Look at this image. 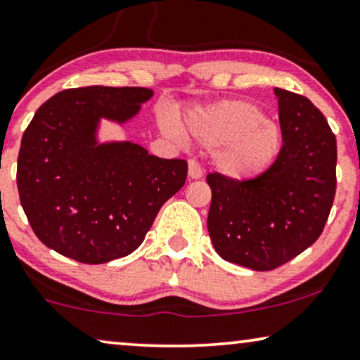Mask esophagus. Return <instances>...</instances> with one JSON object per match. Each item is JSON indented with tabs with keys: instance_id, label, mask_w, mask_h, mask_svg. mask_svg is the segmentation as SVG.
<instances>
[{
	"instance_id": "1",
	"label": "esophagus",
	"mask_w": 360,
	"mask_h": 360,
	"mask_svg": "<svg viewBox=\"0 0 360 360\" xmlns=\"http://www.w3.org/2000/svg\"><path fill=\"white\" fill-rule=\"evenodd\" d=\"M188 172H189L191 179H199V177L202 176V167L199 166L198 161H194V159H189Z\"/></svg>"
}]
</instances>
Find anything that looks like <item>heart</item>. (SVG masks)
I'll use <instances>...</instances> for the list:
<instances>
[{
  "mask_svg": "<svg viewBox=\"0 0 360 360\" xmlns=\"http://www.w3.org/2000/svg\"><path fill=\"white\" fill-rule=\"evenodd\" d=\"M186 133L206 148H216L217 171L236 181L261 176L274 165L282 149V131L261 108L248 101H224L198 108L186 116ZM162 131L183 139L181 127L162 121Z\"/></svg>",
  "mask_w": 360,
  "mask_h": 360,
  "instance_id": "heart-1",
  "label": "heart"
}]
</instances>
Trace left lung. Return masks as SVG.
Returning a JSON list of instances; mask_svg holds the SVG:
<instances>
[{
  "mask_svg": "<svg viewBox=\"0 0 360 360\" xmlns=\"http://www.w3.org/2000/svg\"><path fill=\"white\" fill-rule=\"evenodd\" d=\"M282 149L269 169L248 181L207 174V231L224 261L272 271L319 239L335 195L338 143L306 96L274 88Z\"/></svg>",
  "mask_w": 360,
  "mask_h": 360,
  "instance_id": "1",
  "label": "left lung"
}]
</instances>
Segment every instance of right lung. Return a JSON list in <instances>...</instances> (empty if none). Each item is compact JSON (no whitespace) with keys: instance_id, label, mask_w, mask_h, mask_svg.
I'll use <instances>...</instances> for the list:
<instances>
[{"instance_id":"1","label":"right lung","mask_w":360,"mask_h":360,"mask_svg":"<svg viewBox=\"0 0 360 360\" xmlns=\"http://www.w3.org/2000/svg\"><path fill=\"white\" fill-rule=\"evenodd\" d=\"M153 94L88 86L61 91L36 111L21 139L16 183L26 217L49 249L84 264L124 257L183 188L184 159L153 156L131 141H98L101 120L124 124Z\"/></svg>"}]
</instances>
